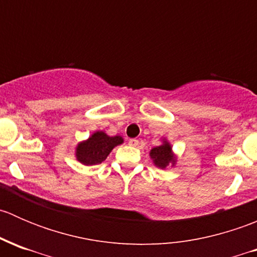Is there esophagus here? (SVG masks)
<instances>
[{"mask_svg":"<svg viewBox=\"0 0 257 257\" xmlns=\"http://www.w3.org/2000/svg\"><path fill=\"white\" fill-rule=\"evenodd\" d=\"M128 143H129V145H131V147H137L139 142L137 141V139H129Z\"/></svg>","mask_w":257,"mask_h":257,"instance_id":"obj_1","label":"esophagus"}]
</instances>
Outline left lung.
Listing matches in <instances>:
<instances>
[{"label": "left lung", "mask_w": 257, "mask_h": 257, "mask_svg": "<svg viewBox=\"0 0 257 257\" xmlns=\"http://www.w3.org/2000/svg\"><path fill=\"white\" fill-rule=\"evenodd\" d=\"M150 159L155 164V167L160 168V169H165L168 165H175L177 158H175L174 153L172 150V145L167 139H163V144L159 147H155L150 150L149 153Z\"/></svg>", "instance_id": "8db88e82"}]
</instances>
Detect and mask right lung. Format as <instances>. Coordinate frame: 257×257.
Here are the masks:
<instances>
[{
  "instance_id": "1",
  "label": "right lung",
  "mask_w": 257,
  "mask_h": 257,
  "mask_svg": "<svg viewBox=\"0 0 257 257\" xmlns=\"http://www.w3.org/2000/svg\"><path fill=\"white\" fill-rule=\"evenodd\" d=\"M123 143L120 136L109 137L104 132H95L87 141L80 142L76 148V158L84 165H97L107 159L116 145Z\"/></svg>"
}]
</instances>
